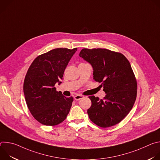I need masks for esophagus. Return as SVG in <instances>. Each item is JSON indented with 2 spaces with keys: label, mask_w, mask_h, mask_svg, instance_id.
Instances as JSON below:
<instances>
[{
  "label": "esophagus",
  "mask_w": 160,
  "mask_h": 160,
  "mask_svg": "<svg viewBox=\"0 0 160 160\" xmlns=\"http://www.w3.org/2000/svg\"><path fill=\"white\" fill-rule=\"evenodd\" d=\"M84 98L83 96L82 95H80V94H77L75 96H74V99L75 100H80V99H82Z\"/></svg>",
  "instance_id": "esophagus-1"
}]
</instances>
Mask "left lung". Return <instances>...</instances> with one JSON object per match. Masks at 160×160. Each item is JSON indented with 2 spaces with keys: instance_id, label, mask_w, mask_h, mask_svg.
<instances>
[{
  "instance_id": "obj_1",
  "label": "left lung",
  "mask_w": 160,
  "mask_h": 160,
  "mask_svg": "<svg viewBox=\"0 0 160 160\" xmlns=\"http://www.w3.org/2000/svg\"><path fill=\"white\" fill-rule=\"evenodd\" d=\"M93 67L94 80L101 83L106 96L102 99L89 96L90 120L102 128L115 125L132 109L137 97L138 83L131 65L120 52L107 49H83L79 54Z\"/></svg>"
}]
</instances>
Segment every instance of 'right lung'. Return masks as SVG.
I'll use <instances>...</instances> for the list:
<instances>
[{"label":"right lung","instance_id":"obj_1","mask_svg":"<svg viewBox=\"0 0 160 160\" xmlns=\"http://www.w3.org/2000/svg\"><path fill=\"white\" fill-rule=\"evenodd\" d=\"M77 48H57L37 56L26 74L23 92L32 116L39 123L55 126L62 122L73 101L56 90V82L62 78L66 68Z\"/></svg>","mask_w":160,"mask_h":160}]
</instances>
